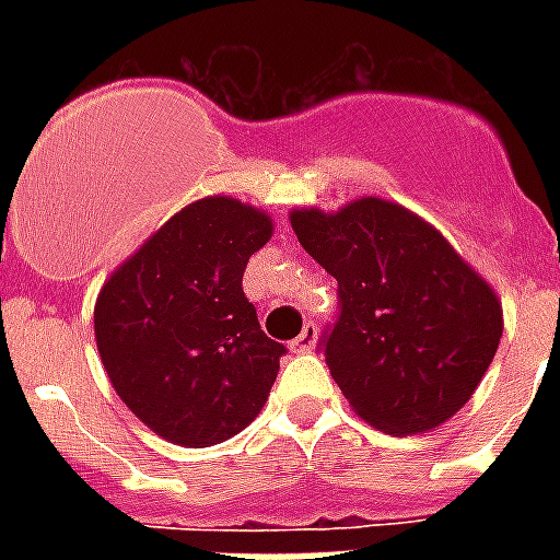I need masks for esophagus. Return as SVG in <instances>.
Here are the masks:
<instances>
[{
    "label": "esophagus",
    "mask_w": 560,
    "mask_h": 560,
    "mask_svg": "<svg viewBox=\"0 0 560 560\" xmlns=\"http://www.w3.org/2000/svg\"><path fill=\"white\" fill-rule=\"evenodd\" d=\"M314 349H316V325L307 323L296 340L290 342V351H293V354H307V351H314Z\"/></svg>",
    "instance_id": "obj_1"
}]
</instances>
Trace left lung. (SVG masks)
<instances>
[{
    "label": "left lung",
    "instance_id": "obj_1",
    "mask_svg": "<svg viewBox=\"0 0 560 560\" xmlns=\"http://www.w3.org/2000/svg\"><path fill=\"white\" fill-rule=\"evenodd\" d=\"M290 223L337 279L340 314L319 351L354 412L392 435L424 433L459 412L503 337L494 290L395 202L302 209Z\"/></svg>",
    "mask_w": 560,
    "mask_h": 560
}]
</instances>
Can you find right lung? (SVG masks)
I'll use <instances>...</instances> for the list:
<instances>
[{
    "instance_id": "right-lung-1",
    "label": "right lung",
    "mask_w": 560,
    "mask_h": 560,
    "mask_svg": "<svg viewBox=\"0 0 560 560\" xmlns=\"http://www.w3.org/2000/svg\"><path fill=\"white\" fill-rule=\"evenodd\" d=\"M270 235L264 211L206 197L177 211L101 288V363L118 398L162 439L226 442L267 404L288 349L261 331L244 270Z\"/></svg>"
}]
</instances>
